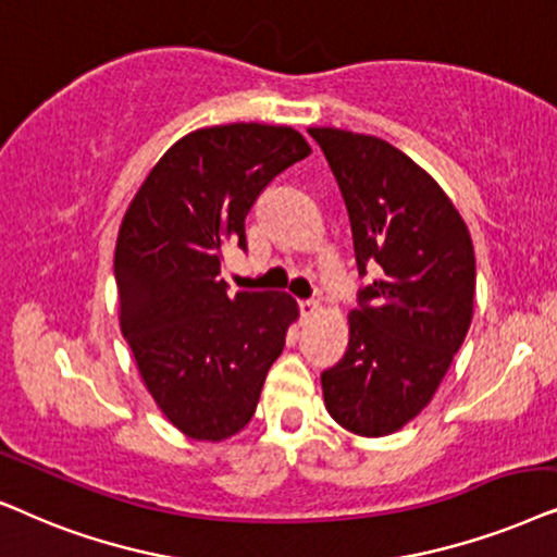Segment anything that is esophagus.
Segmentation results:
<instances>
[{
	"mask_svg": "<svg viewBox=\"0 0 557 557\" xmlns=\"http://www.w3.org/2000/svg\"><path fill=\"white\" fill-rule=\"evenodd\" d=\"M298 308H300L302 318H313L318 313V302L315 300H300Z\"/></svg>",
	"mask_w": 557,
	"mask_h": 557,
	"instance_id": "esophagus-1",
	"label": "esophagus"
}]
</instances>
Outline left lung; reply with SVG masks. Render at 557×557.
Masks as SVG:
<instances>
[{
    "instance_id": "obj_1",
    "label": "left lung",
    "mask_w": 557,
    "mask_h": 557,
    "mask_svg": "<svg viewBox=\"0 0 557 557\" xmlns=\"http://www.w3.org/2000/svg\"><path fill=\"white\" fill-rule=\"evenodd\" d=\"M344 196L359 274L344 359L321 374L331 418L356 435L395 433L446 376L473 315L476 259L441 185L380 137L315 127Z\"/></svg>"
}]
</instances>
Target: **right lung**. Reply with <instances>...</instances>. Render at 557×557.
Listing matches in <instances>:
<instances>
[{
	"mask_svg": "<svg viewBox=\"0 0 557 557\" xmlns=\"http://www.w3.org/2000/svg\"><path fill=\"white\" fill-rule=\"evenodd\" d=\"M308 154L290 127L190 132L124 213L114 255L119 325L145 387L188 438L216 443L247 425L298 318L287 293L228 295L221 251H247L244 221L259 193Z\"/></svg>",
	"mask_w": 557,
	"mask_h": 557,
	"instance_id": "obj_1",
	"label": "right lung"
}]
</instances>
